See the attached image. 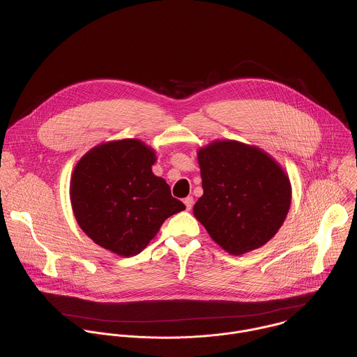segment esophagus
Listing matches in <instances>:
<instances>
[{
  "label": "esophagus",
  "mask_w": 357,
  "mask_h": 357,
  "mask_svg": "<svg viewBox=\"0 0 357 357\" xmlns=\"http://www.w3.org/2000/svg\"><path fill=\"white\" fill-rule=\"evenodd\" d=\"M184 204H185L187 210H191V208H192V204H194V198H192V197H187V198L184 199Z\"/></svg>",
  "instance_id": "34e87169"
}]
</instances>
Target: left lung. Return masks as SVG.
Masks as SVG:
<instances>
[{
    "label": "left lung",
    "instance_id": "8db88e82",
    "mask_svg": "<svg viewBox=\"0 0 357 357\" xmlns=\"http://www.w3.org/2000/svg\"><path fill=\"white\" fill-rule=\"evenodd\" d=\"M204 195L195 218L227 253L262 248L283 225L291 183L282 165L257 146L213 140L198 151Z\"/></svg>",
    "mask_w": 357,
    "mask_h": 357
}]
</instances>
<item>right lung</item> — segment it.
I'll return each mask as SVG.
<instances>
[{
  "instance_id": "1",
  "label": "right lung",
  "mask_w": 357,
  "mask_h": 357,
  "mask_svg": "<svg viewBox=\"0 0 357 357\" xmlns=\"http://www.w3.org/2000/svg\"><path fill=\"white\" fill-rule=\"evenodd\" d=\"M156 153L139 139L102 143L74 167L70 201L79 228L102 249L132 257L143 252L163 221L185 206L153 173Z\"/></svg>"
}]
</instances>
